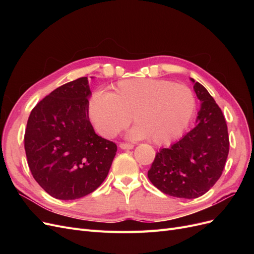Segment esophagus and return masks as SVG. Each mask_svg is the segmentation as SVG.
<instances>
[{
    "label": "esophagus",
    "mask_w": 254,
    "mask_h": 254,
    "mask_svg": "<svg viewBox=\"0 0 254 254\" xmlns=\"http://www.w3.org/2000/svg\"><path fill=\"white\" fill-rule=\"evenodd\" d=\"M120 147L122 149H132L133 148V145L130 144V143H121L120 144Z\"/></svg>",
    "instance_id": "obj_1"
}]
</instances>
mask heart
<instances>
[{"label":"heart","mask_w":254,"mask_h":254,"mask_svg":"<svg viewBox=\"0 0 254 254\" xmlns=\"http://www.w3.org/2000/svg\"><path fill=\"white\" fill-rule=\"evenodd\" d=\"M113 93L96 91L89 101V117L96 131L113 137L132 121L133 139H150L155 145L172 143L189 126L196 109L194 92L171 80H121Z\"/></svg>","instance_id":"heart-1"}]
</instances>
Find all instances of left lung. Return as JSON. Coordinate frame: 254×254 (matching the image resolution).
<instances>
[{"mask_svg": "<svg viewBox=\"0 0 254 254\" xmlns=\"http://www.w3.org/2000/svg\"><path fill=\"white\" fill-rule=\"evenodd\" d=\"M194 84L201 102L196 126L181 140L157 152L148 179L164 194L193 199L209 190L224 171L229 153L227 123L201 83Z\"/></svg>", "mask_w": 254, "mask_h": 254, "instance_id": "1", "label": "left lung"}]
</instances>
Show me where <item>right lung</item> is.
I'll use <instances>...</instances> for the list:
<instances>
[{
	"mask_svg": "<svg viewBox=\"0 0 254 254\" xmlns=\"http://www.w3.org/2000/svg\"><path fill=\"white\" fill-rule=\"evenodd\" d=\"M88 77L63 84L38 103L24 134L27 163L35 180L56 199L73 200L106 179L117 144L95 133L89 120Z\"/></svg>",
	"mask_w": 254,
	"mask_h": 254,
	"instance_id": "add662e5",
	"label": "right lung"
}]
</instances>
